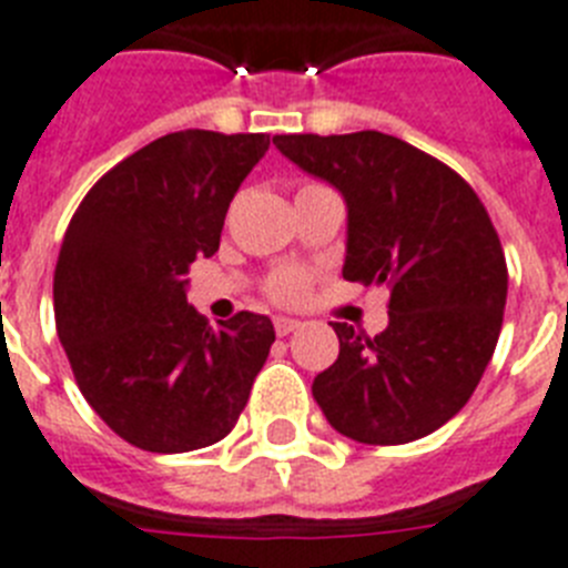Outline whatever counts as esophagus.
Masks as SVG:
<instances>
[{
	"mask_svg": "<svg viewBox=\"0 0 568 568\" xmlns=\"http://www.w3.org/2000/svg\"><path fill=\"white\" fill-rule=\"evenodd\" d=\"M298 318H290V316H275V334L278 336H290L293 331H298Z\"/></svg>",
	"mask_w": 568,
	"mask_h": 568,
	"instance_id": "34e87169",
	"label": "esophagus"
}]
</instances>
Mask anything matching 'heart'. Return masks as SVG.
I'll return each instance as SVG.
<instances>
[{
  "instance_id": "obj_1",
  "label": "heart",
  "mask_w": 568,
  "mask_h": 568,
  "mask_svg": "<svg viewBox=\"0 0 568 568\" xmlns=\"http://www.w3.org/2000/svg\"><path fill=\"white\" fill-rule=\"evenodd\" d=\"M304 290V275L295 273V270H281L278 275L273 278V284H270V293L278 298V302H293V298H298Z\"/></svg>"
}]
</instances>
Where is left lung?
<instances>
[{
	"label": "left lung",
	"instance_id": "8db88e82",
	"mask_svg": "<svg viewBox=\"0 0 568 568\" xmlns=\"http://www.w3.org/2000/svg\"><path fill=\"white\" fill-rule=\"evenodd\" d=\"M348 209L342 278L388 284L374 339L334 322L339 357L313 379L327 424L359 444H409L456 418L503 331L508 266L476 191L395 135H275Z\"/></svg>",
	"mask_w": 568,
	"mask_h": 568
}]
</instances>
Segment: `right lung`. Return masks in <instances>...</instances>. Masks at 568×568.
Here are the masks:
<instances>
[{
  "label": "right lung",
  "instance_id": "1",
  "mask_svg": "<svg viewBox=\"0 0 568 568\" xmlns=\"http://www.w3.org/2000/svg\"><path fill=\"white\" fill-rule=\"evenodd\" d=\"M270 135L182 130L104 173L74 211L54 270V318L74 379L112 433L191 453L232 433L275 342L241 311L211 327L189 266L220 250L229 203Z\"/></svg>",
  "mask_w": 568,
  "mask_h": 568
}]
</instances>
